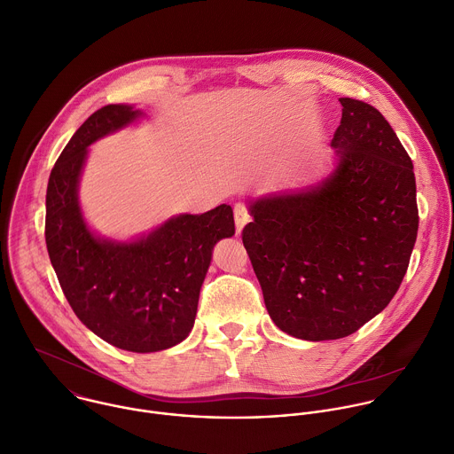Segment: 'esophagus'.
Instances as JSON below:
<instances>
[{
    "instance_id": "34e87169",
    "label": "esophagus",
    "mask_w": 454,
    "mask_h": 454,
    "mask_svg": "<svg viewBox=\"0 0 454 454\" xmlns=\"http://www.w3.org/2000/svg\"><path fill=\"white\" fill-rule=\"evenodd\" d=\"M234 222H236V234H241L243 227L250 222V215L243 204L234 206Z\"/></svg>"
}]
</instances>
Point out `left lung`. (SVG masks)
<instances>
[{"label":"left lung","mask_w":454,"mask_h":454,"mask_svg":"<svg viewBox=\"0 0 454 454\" xmlns=\"http://www.w3.org/2000/svg\"><path fill=\"white\" fill-rule=\"evenodd\" d=\"M339 101L330 176L250 200L243 229L270 317L303 340L346 337L380 314L419 227L413 165L394 129L371 105Z\"/></svg>","instance_id":"obj_1"}]
</instances>
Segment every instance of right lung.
Here are the masks:
<instances>
[{
	"label": "right lung",
	"instance_id": "add662e5",
	"mask_svg": "<svg viewBox=\"0 0 454 454\" xmlns=\"http://www.w3.org/2000/svg\"><path fill=\"white\" fill-rule=\"evenodd\" d=\"M138 117L135 106L108 105L73 135L48 183L46 245L80 321L115 348L153 353L192 332L213 248L234 236V216L222 204L202 215L172 216L131 241L90 231L78 199L89 145Z\"/></svg>",
	"mask_w": 454,
	"mask_h": 454
}]
</instances>
